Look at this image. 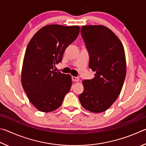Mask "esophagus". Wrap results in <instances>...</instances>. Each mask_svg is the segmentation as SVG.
I'll list each match as a JSON object with an SVG mask.
<instances>
[{"instance_id": "esophagus-1", "label": "esophagus", "mask_w": 146, "mask_h": 146, "mask_svg": "<svg viewBox=\"0 0 146 146\" xmlns=\"http://www.w3.org/2000/svg\"><path fill=\"white\" fill-rule=\"evenodd\" d=\"M72 79V81H75V82H78V81H80V78L78 77H75V76H73Z\"/></svg>"}]
</instances>
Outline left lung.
Here are the masks:
<instances>
[{
    "label": "left lung",
    "mask_w": 146,
    "mask_h": 146,
    "mask_svg": "<svg viewBox=\"0 0 146 146\" xmlns=\"http://www.w3.org/2000/svg\"><path fill=\"white\" fill-rule=\"evenodd\" d=\"M81 32L90 56L89 68L96 73L93 79L83 81L84 90L79 99L88 111L101 113L113 104L123 86L126 74L124 47L104 25H83Z\"/></svg>",
    "instance_id": "obj_1"
}]
</instances>
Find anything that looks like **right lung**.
I'll use <instances>...</instances> for the list:
<instances>
[{"mask_svg": "<svg viewBox=\"0 0 146 146\" xmlns=\"http://www.w3.org/2000/svg\"><path fill=\"white\" fill-rule=\"evenodd\" d=\"M78 25H47L38 31L25 50L21 82L31 103L42 112L60 108L70 90L72 78L53 70L62 60L63 53L80 33Z\"/></svg>", "mask_w": 146, "mask_h": 146, "instance_id": "obj_1", "label": "right lung"}]
</instances>
